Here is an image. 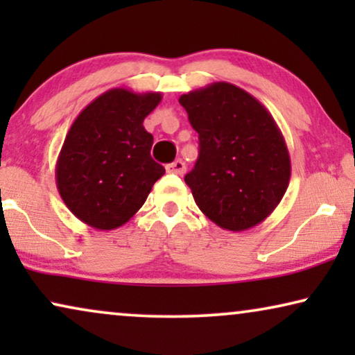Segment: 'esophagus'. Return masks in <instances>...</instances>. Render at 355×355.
<instances>
[{
  "label": "esophagus",
  "mask_w": 355,
  "mask_h": 355,
  "mask_svg": "<svg viewBox=\"0 0 355 355\" xmlns=\"http://www.w3.org/2000/svg\"><path fill=\"white\" fill-rule=\"evenodd\" d=\"M166 171L171 174H179V176H182V174L186 173V163H184L182 159H176V162L168 164Z\"/></svg>",
  "instance_id": "34e87169"
}]
</instances>
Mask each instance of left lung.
Wrapping results in <instances>:
<instances>
[{
	"mask_svg": "<svg viewBox=\"0 0 355 355\" xmlns=\"http://www.w3.org/2000/svg\"><path fill=\"white\" fill-rule=\"evenodd\" d=\"M200 153L184 181L203 215L226 231L241 232L266 220L286 193L291 158L270 111L230 82L179 96Z\"/></svg>",
	"mask_w": 355,
	"mask_h": 355,
	"instance_id": "8db88e82",
	"label": "left lung"
}]
</instances>
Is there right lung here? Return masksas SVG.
Segmentation results:
<instances>
[{
	"label": "right lung",
	"mask_w": 355,
	"mask_h": 355,
	"mask_svg": "<svg viewBox=\"0 0 355 355\" xmlns=\"http://www.w3.org/2000/svg\"><path fill=\"white\" fill-rule=\"evenodd\" d=\"M162 101L159 92L111 89L74 119L56 162L58 192L87 226L111 231L147 200L164 168L150 157L153 135L144 119Z\"/></svg>",
	"instance_id": "add662e5"
}]
</instances>
